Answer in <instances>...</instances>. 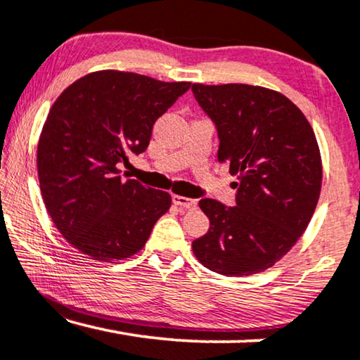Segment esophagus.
I'll list each match as a JSON object with an SVG mask.
<instances>
[{"label":"esophagus","mask_w":360,"mask_h":360,"mask_svg":"<svg viewBox=\"0 0 360 360\" xmlns=\"http://www.w3.org/2000/svg\"><path fill=\"white\" fill-rule=\"evenodd\" d=\"M172 201H174L176 206H180V208H184V210H195L196 208V201L191 200V198H186V196L174 195V196H172Z\"/></svg>","instance_id":"34e87169"}]
</instances>
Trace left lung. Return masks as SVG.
<instances>
[{"label":"left lung","instance_id":"1","mask_svg":"<svg viewBox=\"0 0 360 360\" xmlns=\"http://www.w3.org/2000/svg\"><path fill=\"white\" fill-rule=\"evenodd\" d=\"M191 91L218 129L219 164L238 175L236 206L200 201L210 231L191 244L195 257L228 277L264 272L293 248L316 210V136L300 108L269 88L193 83Z\"/></svg>","mask_w":360,"mask_h":360}]
</instances>
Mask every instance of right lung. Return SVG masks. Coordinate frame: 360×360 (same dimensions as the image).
<instances>
[{
    "instance_id": "obj_1",
    "label": "right lung",
    "mask_w": 360,
    "mask_h": 360,
    "mask_svg": "<svg viewBox=\"0 0 360 360\" xmlns=\"http://www.w3.org/2000/svg\"><path fill=\"white\" fill-rule=\"evenodd\" d=\"M190 85L100 70L53 103L37 144L39 184L53 224L77 250L111 262L144 248L172 198L122 180L117 167L147 149L154 122Z\"/></svg>"
}]
</instances>
